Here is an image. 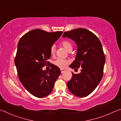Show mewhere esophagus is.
Here are the masks:
<instances>
[{
    "label": "esophagus",
    "mask_w": 121,
    "mask_h": 121,
    "mask_svg": "<svg viewBox=\"0 0 121 121\" xmlns=\"http://www.w3.org/2000/svg\"><path fill=\"white\" fill-rule=\"evenodd\" d=\"M60 70H61V73H64L65 71V70H63V69H61Z\"/></svg>",
    "instance_id": "esophagus-1"
}]
</instances>
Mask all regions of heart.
Masks as SVG:
<instances>
[{
    "label": "heart",
    "mask_w": 121,
    "mask_h": 121,
    "mask_svg": "<svg viewBox=\"0 0 121 121\" xmlns=\"http://www.w3.org/2000/svg\"><path fill=\"white\" fill-rule=\"evenodd\" d=\"M61 45L65 48V50H66L68 52L71 51L73 49V44L69 42L68 40H63V42H61ZM56 52V46L55 45H53L51 47L50 50V53L51 55H54ZM68 61L65 59H57L56 60L54 61L53 63L55 65L59 67L60 68H65L67 66V65L68 64Z\"/></svg>",
    "instance_id": "1"
}]
</instances>
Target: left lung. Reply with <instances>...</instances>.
Returning a JSON list of instances; mask_svg holds the SVG:
<instances>
[{
  "instance_id": "left-lung-1",
  "label": "left lung",
  "mask_w": 121,
  "mask_h": 121,
  "mask_svg": "<svg viewBox=\"0 0 121 121\" xmlns=\"http://www.w3.org/2000/svg\"><path fill=\"white\" fill-rule=\"evenodd\" d=\"M62 37L71 39L77 46L75 60L69 67L81 69L80 73H72L67 86L73 95L86 97L95 90L103 76L105 56L101 43L93 32L83 28L65 32Z\"/></svg>"
}]
</instances>
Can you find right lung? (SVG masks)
<instances>
[{"mask_svg":"<svg viewBox=\"0 0 121 121\" xmlns=\"http://www.w3.org/2000/svg\"><path fill=\"white\" fill-rule=\"evenodd\" d=\"M62 31L48 32L36 29L20 39L15 58L17 75L22 84L35 97L44 98L52 91L60 69L51 64L49 71L42 68L50 64V50Z\"/></svg>","mask_w":121,"mask_h":121,"instance_id":"right-lung-1","label":"right lung"}]
</instances>
